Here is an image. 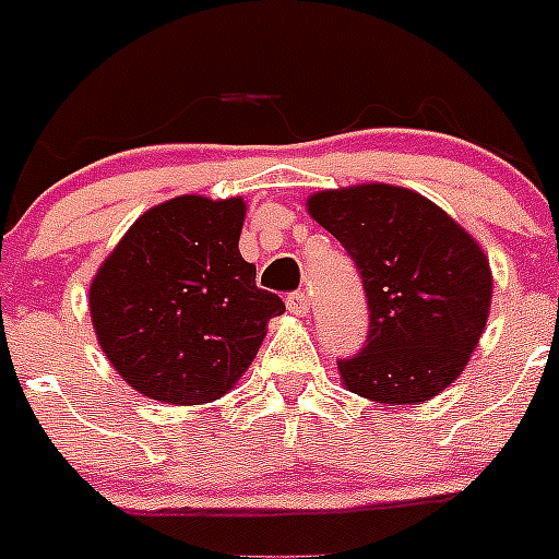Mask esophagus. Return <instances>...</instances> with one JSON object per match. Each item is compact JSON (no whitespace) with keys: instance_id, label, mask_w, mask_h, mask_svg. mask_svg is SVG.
I'll return each mask as SVG.
<instances>
[{"instance_id":"esophagus-1","label":"esophagus","mask_w":559,"mask_h":559,"mask_svg":"<svg viewBox=\"0 0 559 559\" xmlns=\"http://www.w3.org/2000/svg\"><path fill=\"white\" fill-rule=\"evenodd\" d=\"M286 306H289L292 313L306 316V313H311V297H308L306 292H295V295L286 297Z\"/></svg>"}]
</instances>
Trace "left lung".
Returning <instances> with one entry per match:
<instances>
[{
  "mask_svg": "<svg viewBox=\"0 0 559 559\" xmlns=\"http://www.w3.org/2000/svg\"><path fill=\"white\" fill-rule=\"evenodd\" d=\"M308 213L341 240L368 295V341L337 362L348 392L419 405L454 384L492 306L481 246L436 202L403 186L316 191Z\"/></svg>",
  "mask_w": 559,
  "mask_h": 559,
  "instance_id": "8db88e82",
  "label": "left lung"
}]
</instances>
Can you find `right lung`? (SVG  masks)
Returning a JSON list of instances; mask_svg holds the SVG:
<instances>
[{
	"instance_id": "1",
	"label": "right lung",
	"mask_w": 559,
	"mask_h": 559,
	"mask_svg": "<svg viewBox=\"0 0 559 559\" xmlns=\"http://www.w3.org/2000/svg\"><path fill=\"white\" fill-rule=\"evenodd\" d=\"M246 202L183 194L127 229L88 289L105 357L159 403L200 405L238 384L284 313L240 257Z\"/></svg>"
}]
</instances>
